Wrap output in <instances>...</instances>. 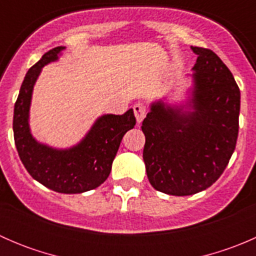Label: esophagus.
Returning a JSON list of instances; mask_svg holds the SVG:
<instances>
[{"instance_id":"esophagus-1","label":"esophagus","mask_w":256,"mask_h":256,"mask_svg":"<svg viewBox=\"0 0 256 256\" xmlns=\"http://www.w3.org/2000/svg\"><path fill=\"white\" fill-rule=\"evenodd\" d=\"M134 114H135L138 122H141L147 114L146 105H144V102H138V104L134 105Z\"/></svg>"}]
</instances>
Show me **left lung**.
<instances>
[{"instance_id": "left-lung-1", "label": "left lung", "mask_w": 256, "mask_h": 256, "mask_svg": "<svg viewBox=\"0 0 256 256\" xmlns=\"http://www.w3.org/2000/svg\"><path fill=\"white\" fill-rule=\"evenodd\" d=\"M197 54L193 70L194 112L157 102L142 121L144 161L154 190L190 196L210 187L226 170L239 131L240 90L222 59L207 48Z\"/></svg>"}]
</instances>
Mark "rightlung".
<instances>
[{"label": "right lung", "mask_w": 256, "mask_h": 256, "mask_svg": "<svg viewBox=\"0 0 256 256\" xmlns=\"http://www.w3.org/2000/svg\"><path fill=\"white\" fill-rule=\"evenodd\" d=\"M63 49L56 47L48 50L26 74L14 104V136L28 174L49 190L72 194L94 190L106 180L121 140L136 125V118L132 109L124 115L102 116L78 146L66 151L38 144L28 128L33 85L42 66L56 60Z\"/></svg>", "instance_id": "add662e5"}]
</instances>
